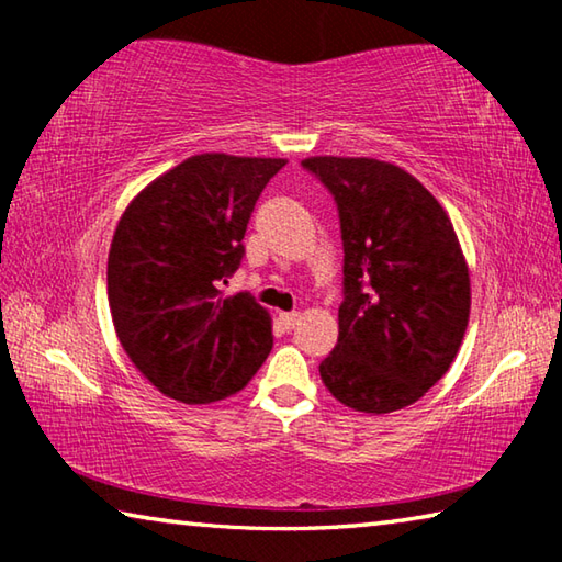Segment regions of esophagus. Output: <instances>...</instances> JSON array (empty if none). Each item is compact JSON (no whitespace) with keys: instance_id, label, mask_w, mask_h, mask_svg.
<instances>
[{"instance_id":"esophagus-1","label":"esophagus","mask_w":562,"mask_h":562,"mask_svg":"<svg viewBox=\"0 0 562 562\" xmlns=\"http://www.w3.org/2000/svg\"><path fill=\"white\" fill-rule=\"evenodd\" d=\"M280 319H282V325H284V327L292 329V327L297 325V322H300V312H282Z\"/></svg>"}]
</instances>
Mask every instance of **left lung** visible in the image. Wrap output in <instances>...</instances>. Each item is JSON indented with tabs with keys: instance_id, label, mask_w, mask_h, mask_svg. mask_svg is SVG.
Segmentation results:
<instances>
[{
	"instance_id": "1",
	"label": "left lung",
	"mask_w": 562,
	"mask_h": 562,
	"mask_svg": "<svg viewBox=\"0 0 562 562\" xmlns=\"http://www.w3.org/2000/svg\"><path fill=\"white\" fill-rule=\"evenodd\" d=\"M337 203L339 337L319 376L355 412L389 414L449 372L471 310L469 268L439 201L374 158L302 160Z\"/></svg>"
}]
</instances>
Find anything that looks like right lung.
I'll return each instance as SVG.
<instances>
[{"label": "right lung", "mask_w": 562, "mask_h": 562, "mask_svg": "<svg viewBox=\"0 0 562 562\" xmlns=\"http://www.w3.org/2000/svg\"><path fill=\"white\" fill-rule=\"evenodd\" d=\"M282 158L203 154L133 198L113 233L109 304L121 347L150 384L211 404L250 382L272 349L270 315L250 292L225 297L243 237Z\"/></svg>", "instance_id": "add662e5"}]
</instances>
